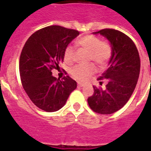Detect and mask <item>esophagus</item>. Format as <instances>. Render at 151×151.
<instances>
[{
	"label": "esophagus",
	"instance_id": "1",
	"mask_svg": "<svg viewBox=\"0 0 151 151\" xmlns=\"http://www.w3.org/2000/svg\"><path fill=\"white\" fill-rule=\"evenodd\" d=\"M78 87H80V88H81V87H84V86H85L86 84H85V83H82V82H78Z\"/></svg>",
	"mask_w": 151,
	"mask_h": 151
}]
</instances>
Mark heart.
Segmentation results:
<instances>
[{"label":"heart","instance_id":"b5f03b06","mask_svg":"<svg viewBox=\"0 0 151 151\" xmlns=\"http://www.w3.org/2000/svg\"><path fill=\"white\" fill-rule=\"evenodd\" d=\"M76 46L88 51V60H93L100 66L105 65L109 62L112 54L111 45L107 41H101L95 35H85L79 38L75 42ZM64 60L72 63L74 56V48L68 46L64 50ZM95 68L91 63L84 65H75L70 69V73L78 80H85L89 78Z\"/></svg>","mask_w":151,"mask_h":151}]
</instances>
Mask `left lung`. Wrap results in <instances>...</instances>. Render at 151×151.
Returning <instances> with one entry per match:
<instances>
[{"mask_svg": "<svg viewBox=\"0 0 151 151\" xmlns=\"http://www.w3.org/2000/svg\"><path fill=\"white\" fill-rule=\"evenodd\" d=\"M100 34L112 47L109 67L99 80L107 79L105 89L94 88V94L88 99L94 111L109 115L122 109L133 94L139 78L140 60L137 46L130 38L118 30L101 29L93 32Z\"/></svg>", "mask_w": 151, "mask_h": 151, "instance_id": "left-lung-1", "label": "left lung"}]
</instances>
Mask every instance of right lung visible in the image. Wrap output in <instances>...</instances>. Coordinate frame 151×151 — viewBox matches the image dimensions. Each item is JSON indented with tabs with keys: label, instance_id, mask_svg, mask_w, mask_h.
Returning <instances> with one entry per match:
<instances>
[{
	"label": "right lung",
	"instance_id": "1",
	"mask_svg": "<svg viewBox=\"0 0 151 151\" xmlns=\"http://www.w3.org/2000/svg\"><path fill=\"white\" fill-rule=\"evenodd\" d=\"M80 32L60 25L45 27L28 39L19 60L21 81L25 92L38 108L56 111L66 104L77 82L67 76L62 81L52 75L63 62L64 50Z\"/></svg>",
	"mask_w": 151,
	"mask_h": 151
}]
</instances>
